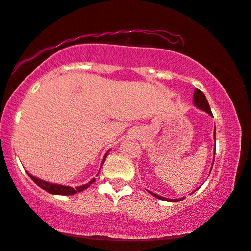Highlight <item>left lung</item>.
I'll return each instance as SVG.
<instances>
[{
    "label": "left lung",
    "instance_id": "8db88e82",
    "mask_svg": "<svg viewBox=\"0 0 251 251\" xmlns=\"http://www.w3.org/2000/svg\"><path fill=\"white\" fill-rule=\"evenodd\" d=\"M193 104H194V106L197 107V108H199L200 110H203V111H205L206 114H209L210 116H212L213 117V115H212V111H211V108H210V106H209V102H208V100H206V97L204 96V94L202 93L201 90H199L198 88L194 90V94H193ZM213 136H214V138H216V127H214V133H213ZM216 141V140H214ZM214 151H216V147H214ZM214 153L213 152V156H214ZM213 163H214V157H213V161H212V165H211V170H212V166H213ZM210 172H211V171H210ZM210 174V173H209ZM199 188H200V186H199ZM198 188V189H199ZM197 189V190H198ZM196 190V191H197ZM149 191V190H147ZM196 191H193L192 193H194L196 192ZM149 192L152 194V196H154L155 198H157V199H161V200H164V201H168V202H178V201H181V200H183V199H185V198H178V199H169V198H165V197H161V196H158V194H156V193H153V192H151V191H149Z\"/></svg>",
    "mask_w": 251,
    "mask_h": 251
}]
</instances>
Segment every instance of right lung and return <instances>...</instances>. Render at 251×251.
<instances>
[{
    "label": "right lung",
    "instance_id": "add662e5",
    "mask_svg": "<svg viewBox=\"0 0 251 251\" xmlns=\"http://www.w3.org/2000/svg\"><path fill=\"white\" fill-rule=\"evenodd\" d=\"M108 152H109V151H108ZM108 152L105 154L104 161H102L101 165L104 164V162L106 160V156H107V154H108ZM100 169H101V166H100ZM100 169H99V170H100ZM26 173H27V176L32 178V181L35 183V184L40 186V188L47 191V192L51 193V194H57V196H73V194H75L78 192H81V191H83V190H86L87 188H88V186H90V184H93V183L95 182V178H93V180H90L88 183H86V184L77 186V188L74 189V188H71V186H68V185H62V184H57V183H51V182L43 181V180H41V178H38V177L33 176L32 174L27 172V171H26ZM98 174H99V171H98L97 176H98Z\"/></svg>",
    "mask_w": 251,
    "mask_h": 251
}]
</instances>
